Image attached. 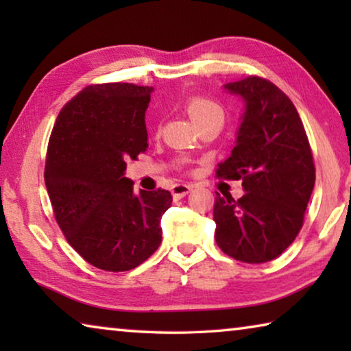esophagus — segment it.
Segmentation results:
<instances>
[{
    "mask_svg": "<svg viewBox=\"0 0 351 351\" xmlns=\"http://www.w3.org/2000/svg\"><path fill=\"white\" fill-rule=\"evenodd\" d=\"M190 190H192V186H189V184H175V186L171 187V195H173L175 198H182L186 197Z\"/></svg>",
    "mask_w": 351,
    "mask_h": 351,
    "instance_id": "34e87169",
    "label": "esophagus"
}]
</instances>
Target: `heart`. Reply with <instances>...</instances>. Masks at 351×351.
<instances>
[{"instance_id":"obj_1","label":"heart","mask_w":351,"mask_h":351,"mask_svg":"<svg viewBox=\"0 0 351 351\" xmlns=\"http://www.w3.org/2000/svg\"><path fill=\"white\" fill-rule=\"evenodd\" d=\"M184 108H186L187 114L197 123L209 121V119H213V117L223 119L221 106H219L215 100H212L210 97L201 96V94L190 96L186 100V104H184Z\"/></svg>"}]
</instances>
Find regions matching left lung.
I'll use <instances>...</instances> for the list:
<instances>
[{
	"label": "left lung",
	"instance_id": "left-lung-1",
	"mask_svg": "<svg viewBox=\"0 0 351 351\" xmlns=\"http://www.w3.org/2000/svg\"><path fill=\"white\" fill-rule=\"evenodd\" d=\"M245 99L246 111L232 154L217 178L243 181L245 195L217 193L215 240L243 263L277 258L304 226L316 181L313 152L294 104L274 83L258 75L228 83Z\"/></svg>",
	"mask_w": 351,
	"mask_h": 351
}]
</instances>
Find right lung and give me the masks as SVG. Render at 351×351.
I'll return each instance as SVG.
<instances>
[{
    "label": "right lung",
    "instance_id": "1",
    "mask_svg": "<svg viewBox=\"0 0 351 351\" xmlns=\"http://www.w3.org/2000/svg\"><path fill=\"white\" fill-rule=\"evenodd\" d=\"M152 86L97 83L58 112L47 144L45 184L57 224L83 260L110 272L130 271L161 245L169 190L133 192L128 159L147 150Z\"/></svg>",
    "mask_w": 351,
    "mask_h": 351
}]
</instances>
